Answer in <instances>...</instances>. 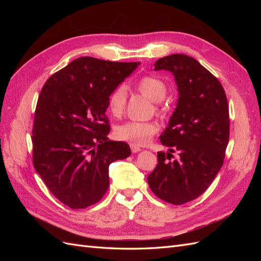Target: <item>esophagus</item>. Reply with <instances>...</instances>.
<instances>
[{
	"mask_svg": "<svg viewBox=\"0 0 261 261\" xmlns=\"http://www.w3.org/2000/svg\"><path fill=\"white\" fill-rule=\"evenodd\" d=\"M130 150H132V152H134V153L141 151V149H140L139 147H137V146H135V145H133V144H130Z\"/></svg>",
	"mask_w": 261,
	"mask_h": 261,
	"instance_id": "34e87169",
	"label": "esophagus"
}]
</instances>
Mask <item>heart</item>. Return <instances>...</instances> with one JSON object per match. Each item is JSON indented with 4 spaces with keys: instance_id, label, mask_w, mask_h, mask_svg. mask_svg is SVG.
Here are the masks:
<instances>
[{
    "instance_id": "heart-1",
    "label": "heart",
    "mask_w": 261,
    "mask_h": 261,
    "mask_svg": "<svg viewBox=\"0 0 261 261\" xmlns=\"http://www.w3.org/2000/svg\"><path fill=\"white\" fill-rule=\"evenodd\" d=\"M136 88L151 99L154 102H160L167 94V85L155 76H144L136 84ZM126 100H127V91L124 86H118L117 88L110 94L109 97V110L113 116H121L125 110ZM159 129V125L153 121L137 122L128 121L115 128V136L128 143L141 146L147 144L154 134Z\"/></svg>"
}]
</instances>
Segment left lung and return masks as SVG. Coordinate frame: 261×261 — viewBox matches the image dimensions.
Returning a JSON list of instances; mask_svg holds the SVG:
<instances>
[{
  "label": "left lung",
  "mask_w": 261,
  "mask_h": 261,
  "mask_svg": "<svg viewBox=\"0 0 261 261\" xmlns=\"http://www.w3.org/2000/svg\"><path fill=\"white\" fill-rule=\"evenodd\" d=\"M160 69L174 76L178 100L160 136L169 152H158V164L147 179L160 199L183 204L206 191L222 167L230 137L227 99L217 77L188 55L159 59L154 70ZM175 152L178 159L172 161Z\"/></svg>",
  "instance_id": "8db88e82"
}]
</instances>
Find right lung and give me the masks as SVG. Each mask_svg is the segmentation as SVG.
<instances>
[{"instance_id":"right-lung-1","label":"right lung","mask_w":261,"mask_h":261,"mask_svg":"<svg viewBox=\"0 0 261 261\" xmlns=\"http://www.w3.org/2000/svg\"><path fill=\"white\" fill-rule=\"evenodd\" d=\"M139 65L84 57L45 82L33 128V161L49 191L72 209L97 203L109 188V165L130 155L109 140V97Z\"/></svg>"}]
</instances>
